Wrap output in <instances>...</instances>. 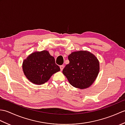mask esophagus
Instances as JSON below:
<instances>
[{"mask_svg":"<svg viewBox=\"0 0 125 125\" xmlns=\"http://www.w3.org/2000/svg\"><path fill=\"white\" fill-rule=\"evenodd\" d=\"M64 65H60V69L61 71H62L63 69H64Z\"/></svg>","mask_w":125,"mask_h":125,"instance_id":"1","label":"esophagus"}]
</instances>
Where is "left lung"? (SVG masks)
<instances>
[{"label": "left lung", "mask_w": 125, "mask_h": 125, "mask_svg": "<svg viewBox=\"0 0 125 125\" xmlns=\"http://www.w3.org/2000/svg\"><path fill=\"white\" fill-rule=\"evenodd\" d=\"M69 63L63 73L76 88H88L96 79L99 72V62L95 56L87 50L74 52L68 56Z\"/></svg>", "instance_id": "1"}]
</instances>
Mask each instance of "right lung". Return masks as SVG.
<instances>
[{
	"instance_id": "obj_1",
	"label": "right lung",
	"mask_w": 125,
	"mask_h": 125,
	"mask_svg": "<svg viewBox=\"0 0 125 125\" xmlns=\"http://www.w3.org/2000/svg\"><path fill=\"white\" fill-rule=\"evenodd\" d=\"M22 70L31 83L42 85L49 80L53 74L60 71L54 57L47 50L32 52L23 60Z\"/></svg>"
}]
</instances>
